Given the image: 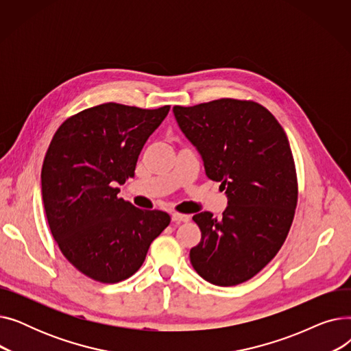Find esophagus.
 Returning a JSON list of instances; mask_svg holds the SVG:
<instances>
[{
    "label": "esophagus",
    "instance_id": "34e87169",
    "mask_svg": "<svg viewBox=\"0 0 351 351\" xmlns=\"http://www.w3.org/2000/svg\"><path fill=\"white\" fill-rule=\"evenodd\" d=\"M189 219H191V216H189V215H183V213H178V212L172 213V220H173L175 223H180V222H188Z\"/></svg>",
    "mask_w": 351,
    "mask_h": 351
}]
</instances>
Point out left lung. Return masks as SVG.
<instances>
[{"label": "left lung", "mask_w": 351, "mask_h": 351, "mask_svg": "<svg viewBox=\"0 0 351 351\" xmlns=\"http://www.w3.org/2000/svg\"><path fill=\"white\" fill-rule=\"evenodd\" d=\"M182 132L204 158L206 176L222 182V219L196 213L202 237L189 257L216 286L247 282L278 254L298 206V173L287 136L254 101L222 98L173 106Z\"/></svg>", "instance_id": "left-lung-1"}]
</instances>
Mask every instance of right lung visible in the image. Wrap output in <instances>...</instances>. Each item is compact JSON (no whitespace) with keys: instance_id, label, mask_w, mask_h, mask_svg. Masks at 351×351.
Here are the masks:
<instances>
[{"instance_id":"obj_1","label":"right lung","mask_w":351,"mask_h":351,"mask_svg":"<svg viewBox=\"0 0 351 351\" xmlns=\"http://www.w3.org/2000/svg\"><path fill=\"white\" fill-rule=\"evenodd\" d=\"M169 109L101 104L65 119L48 146L41 171L48 225L66 261L92 280L131 278L171 223L166 212L135 208L115 188L135 176L145 142Z\"/></svg>"}]
</instances>
